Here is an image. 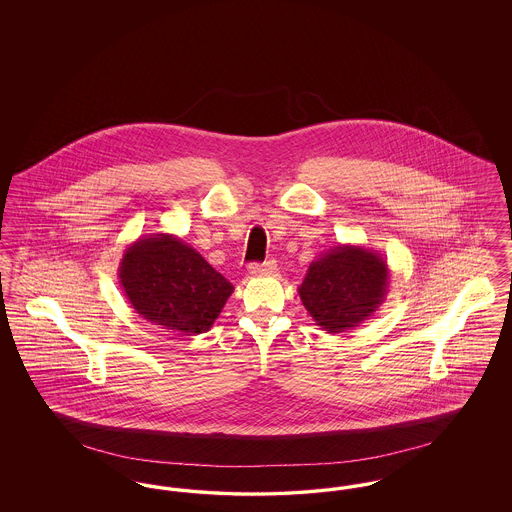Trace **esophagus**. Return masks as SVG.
Returning <instances> with one entry per match:
<instances>
[{
  "label": "esophagus",
  "mask_w": 512,
  "mask_h": 512,
  "mask_svg": "<svg viewBox=\"0 0 512 512\" xmlns=\"http://www.w3.org/2000/svg\"><path fill=\"white\" fill-rule=\"evenodd\" d=\"M274 270H276V261H265V263H261V265H257V263L249 265V274H253V276L272 274Z\"/></svg>",
  "instance_id": "34e87169"
}]
</instances>
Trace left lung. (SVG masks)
Wrapping results in <instances>:
<instances>
[{
    "instance_id": "obj_1",
    "label": "left lung",
    "mask_w": 512,
    "mask_h": 512,
    "mask_svg": "<svg viewBox=\"0 0 512 512\" xmlns=\"http://www.w3.org/2000/svg\"><path fill=\"white\" fill-rule=\"evenodd\" d=\"M388 261L363 245H336L317 257L297 288L309 315L328 334L357 328L386 301Z\"/></svg>"
}]
</instances>
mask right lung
Here are the masks:
<instances>
[{
	"label": "right lung",
	"mask_w": 512,
	"mask_h": 512,
	"mask_svg": "<svg viewBox=\"0 0 512 512\" xmlns=\"http://www.w3.org/2000/svg\"><path fill=\"white\" fill-rule=\"evenodd\" d=\"M119 282L140 317L176 336L211 330L234 292L192 245L172 234H149L128 245Z\"/></svg>",
	"instance_id": "1"
}]
</instances>
